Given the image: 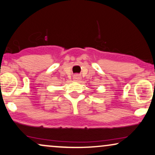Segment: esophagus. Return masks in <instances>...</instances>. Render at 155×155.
<instances>
[{"mask_svg": "<svg viewBox=\"0 0 155 155\" xmlns=\"http://www.w3.org/2000/svg\"><path fill=\"white\" fill-rule=\"evenodd\" d=\"M73 79L74 80H75V81H79V80L81 79V76H80L79 74H74L73 76Z\"/></svg>", "mask_w": 155, "mask_h": 155, "instance_id": "1", "label": "esophagus"}]
</instances>
